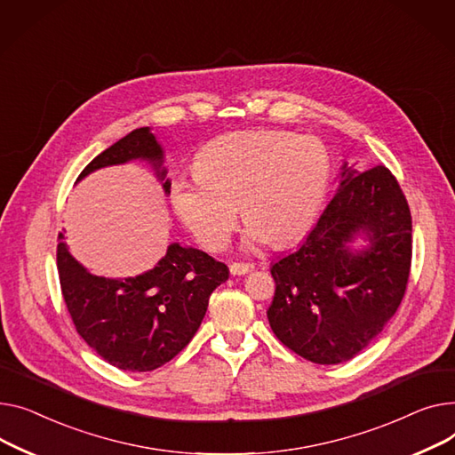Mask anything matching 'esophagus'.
<instances>
[{"mask_svg":"<svg viewBox=\"0 0 455 455\" xmlns=\"http://www.w3.org/2000/svg\"><path fill=\"white\" fill-rule=\"evenodd\" d=\"M251 268H253V266L248 264V262H231V264H229L231 275H244V274H248Z\"/></svg>","mask_w":455,"mask_h":455,"instance_id":"obj_1","label":"esophagus"}]
</instances>
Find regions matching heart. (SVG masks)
Masks as SVG:
<instances>
[{"mask_svg":"<svg viewBox=\"0 0 455 455\" xmlns=\"http://www.w3.org/2000/svg\"><path fill=\"white\" fill-rule=\"evenodd\" d=\"M332 174L325 145L286 130L231 132L196 156V176L172 183L171 202L183 226L209 251H222L248 220L253 248L286 244L303 235L322 209Z\"/></svg>","mask_w":455,"mask_h":455,"instance_id":"heart-1","label":"heart"}]
</instances>
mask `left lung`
Here are the masks:
<instances>
[{"label": "left lung", "mask_w": 455, "mask_h": 455, "mask_svg": "<svg viewBox=\"0 0 455 455\" xmlns=\"http://www.w3.org/2000/svg\"><path fill=\"white\" fill-rule=\"evenodd\" d=\"M360 230L371 246L353 254L346 244ZM410 268L411 212L396 178L384 165L363 172L345 169L305 243L272 266L270 327L308 362L351 360L395 315Z\"/></svg>", "instance_id": "8db88e82"}]
</instances>
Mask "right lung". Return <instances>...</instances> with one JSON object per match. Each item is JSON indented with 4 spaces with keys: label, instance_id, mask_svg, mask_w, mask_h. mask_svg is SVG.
I'll return each mask as SVG.
<instances>
[{
    "label": "right lung",
    "instance_id": "obj_1",
    "mask_svg": "<svg viewBox=\"0 0 455 455\" xmlns=\"http://www.w3.org/2000/svg\"><path fill=\"white\" fill-rule=\"evenodd\" d=\"M148 159L165 181L164 152L148 126L100 152L80 172H90ZM171 193V181L164 183ZM59 235L57 266L62 296L76 332L92 349L114 367L154 371L181 353L196 334L212 290L229 277L228 266L211 255L171 244L154 270L128 279L92 275L68 251Z\"/></svg>",
    "mask_w": 455,
    "mask_h": 455
}]
</instances>
